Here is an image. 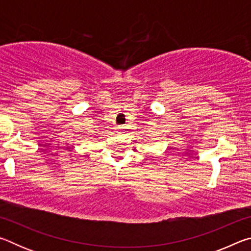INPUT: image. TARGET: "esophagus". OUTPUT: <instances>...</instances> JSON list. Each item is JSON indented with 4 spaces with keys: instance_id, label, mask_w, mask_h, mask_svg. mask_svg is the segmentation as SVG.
<instances>
[{
    "instance_id": "1",
    "label": "esophagus",
    "mask_w": 251,
    "mask_h": 251,
    "mask_svg": "<svg viewBox=\"0 0 251 251\" xmlns=\"http://www.w3.org/2000/svg\"><path fill=\"white\" fill-rule=\"evenodd\" d=\"M125 127H123V126H120V127H117V133L118 134H122V133H124V129Z\"/></svg>"
}]
</instances>
